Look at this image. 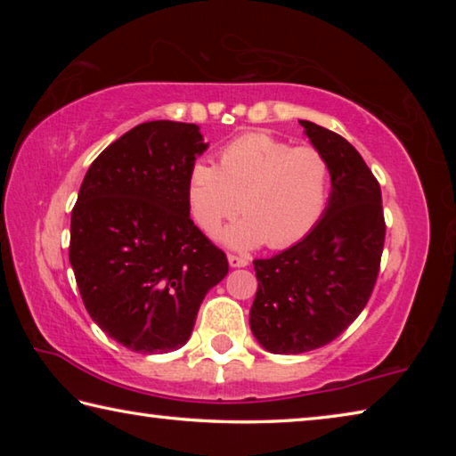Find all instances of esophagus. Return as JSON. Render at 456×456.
<instances>
[{
    "instance_id": "34e87169",
    "label": "esophagus",
    "mask_w": 456,
    "mask_h": 456,
    "mask_svg": "<svg viewBox=\"0 0 456 456\" xmlns=\"http://www.w3.org/2000/svg\"><path fill=\"white\" fill-rule=\"evenodd\" d=\"M227 261H229V267H245L247 264H249V261H247L245 257H239V256H229L227 257Z\"/></svg>"
}]
</instances>
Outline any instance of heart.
<instances>
[{"label":"heart","instance_id":"obj_1","mask_svg":"<svg viewBox=\"0 0 456 456\" xmlns=\"http://www.w3.org/2000/svg\"><path fill=\"white\" fill-rule=\"evenodd\" d=\"M330 165L312 146H291L265 133L235 138L219 154V167L200 160L189 175L192 217L207 235L223 229L219 241L235 251L267 243L285 249L318 225L328 205Z\"/></svg>","mask_w":456,"mask_h":456}]
</instances>
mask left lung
I'll list each match as a JSON object with an SVG mask.
<instances>
[{"label": "left lung", "instance_id": "1", "mask_svg": "<svg viewBox=\"0 0 456 456\" xmlns=\"http://www.w3.org/2000/svg\"><path fill=\"white\" fill-rule=\"evenodd\" d=\"M330 165L331 191L322 219L302 241L256 259L257 293L249 326L261 348L304 354L330 344L364 310L384 247L380 184L354 146L299 120Z\"/></svg>", "mask_w": 456, "mask_h": 456}]
</instances>
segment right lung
Wrapping results in <instances>:
<instances>
[{
	"instance_id": "right-lung-1",
	"label": "right lung",
	"mask_w": 456,
	"mask_h": 456,
	"mask_svg": "<svg viewBox=\"0 0 456 456\" xmlns=\"http://www.w3.org/2000/svg\"><path fill=\"white\" fill-rule=\"evenodd\" d=\"M209 142L197 125H138L90 165L72 211L70 265L98 328L141 354L179 350L225 253L191 221L189 175Z\"/></svg>"
}]
</instances>
